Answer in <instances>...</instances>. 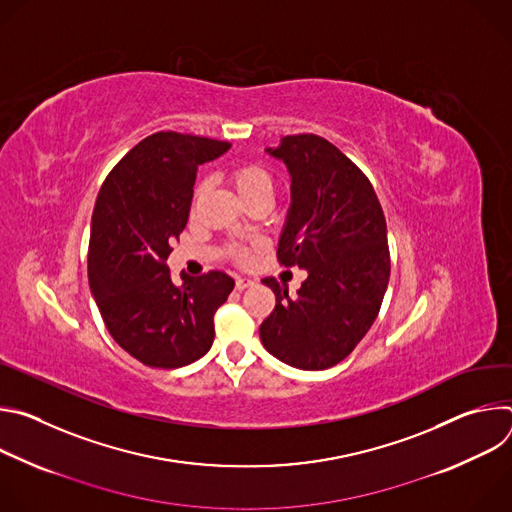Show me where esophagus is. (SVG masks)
<instances>
[{
    "label": "esophagus",
    "instance_id": "34e87169",
    "mask_svg": "<svg viewBox=\"0 0 512 512\" xmlns=\"http://www.w3.org/2000/svg\"><path fill=\"white\" fill-rule=\"evenodd\" d=\"M251 283H253V281H251L249 277H237V283H235V285H237V289H245V287H249Z\"/></svg>",
    "mask_w": 512,
    "mask_h": 512
}]
</instances>
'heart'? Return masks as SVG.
Masks as SVG:
<instances>
[{
  "instance_id": "heart-1",
  "label": "heart",
  "mask_w": 512,
  "mask_h": 512,
  "mask_svg": "<svg viewBox=\"0 0 512 512\" xmlns=\"http://www.w3.org/2000/svg\"><path fill=\"white\" fill-rule=\"evenodd\" d=\"M229 180L235 186L237 194L247 202L255 196H271L273 192V178L271 174L259 164H241L229 170ZM206 192V182H198L192 194V206H198Z\"/></svg>"
}]
</instances>
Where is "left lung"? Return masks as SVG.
Masks as SVG:
<instances>
[{"label": "left lung", "mask_w": 512, "mask_h": 512, "mask_svg": "<svg viewBox=\"0 0 512 512\" xmlns=\"http://www.w3.org/2000/svg\"><path fill=\"white\" fill-rule=\"evenodd\" d=\"M291 176V206L277 261L302 267L296 298L273 277L275 308L259 326L269 354L302 371L344 360L379 316L391 257L373 184L336 145L314 133L285 135L267 150Z\"/></svg>", "instance_id": "1"}]
</instances>
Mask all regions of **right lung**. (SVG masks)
<instances>
[{
    "mask_svg": "<svg viewBox=\"0 0 512 512\" xmlns=\"http://www.w3.org/2000/svg\"><path fill=\"white\" fill-rule=\"evenodd\" d=\"M231 143L158 131L141 139L105 178L91 221L89 285L113 340L152 369L204 356L214 314L235 287L225 271L172 281L170 243L188 223L200 164Z\"/></svg>",
    "mask_w": 512,
    "mask_h": 512,
    "instance_id": "1",
    "label": "right lung"
}]
</instances>
